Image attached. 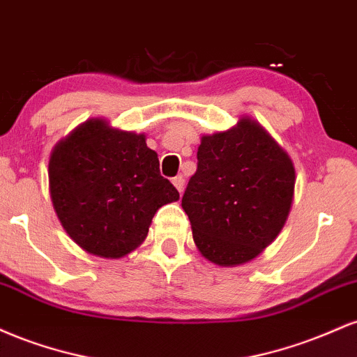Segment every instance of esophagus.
<instances>
[{
    "label": "esophagus",
    "mask_w": 357,
    "mask_h": 357,
    "mask_svg": "<svg viewBox=\"0 0 357 357\" xmlns=\"http://www.w3.org/2000/svg\"><path fill=\"white\" fill-rule=\"evenodd\" d=\"M173 184H174L176 190H178L179 192H183V190H184V178H183V176H176V178H173Z\"/></svg>",
    "instance_id": "1"
}]
</instances>
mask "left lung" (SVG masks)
Here are the masks:
<instances>
[{
    "label": "left lung",
    "instance_id": "1",
    "mask_svg": "<svg viewBox=\"0 0 357 357\" xmlns=\"http://www.w3.org/2000/svg\"><path fill=\"white\" fill-rule=\"evenodd\" d=\"M294 188L292 159L252 117L203 136L181 202L196 248L220 267L253 260L284 228Z\"/></svg>",
    "mask_w": 357,
    "mask_h": 357
}]
</instances>
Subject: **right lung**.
<instances>
[{
    "label": "right lung",
    "mask_w": 357,
    "mask_h": 357,
    "mask_svg": "<svg viewBox=\"0 0 357 357\" xmlns=\"http://www.w3.org/2000/svg\"><path fill=\"white\" fill-rule=\"evenodd\" d=\"M53 210L82 250L121 258L146 240L155 211L179 192L159 174L144 134L89 119L53 147L48 161Z\"/></svg>",
    "instance_id": "obj_1"
}]
</instances>
